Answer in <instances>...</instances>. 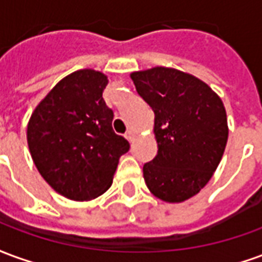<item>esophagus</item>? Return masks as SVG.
Listing matches in <instances>:
<instances>
[{
    "label": "esophagus",
    "mask_w": 262,
    "mask_h": 262,
    "mask_svg": "<svg viewBox=\"0 0 262 262\" xmlns=\"http://www.w3.org/2000/svg\"><path fill=\"white\" fill-rule=\"evenodd\" d=\"M125 137H126V139H127V140H129V142L132 143V142H133V140H135V137H136V135H135V132L129 130V132H126Z\"/></svg>",
    "instance_id": "esophagus-1"
}]
</instances>
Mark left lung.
I'll return each instance as SVG.
<instances>
[{
	"mask_svg": "<svg viewBox=\"0 0 262 262\" xmlns=\"http://www.w3.org/2000/svg\"><path fill=\"white\" fill-rule=\"evenodd\" d=\"M130 78L154 112L159 151L143 167L146 185L164 202H184L208 184L225 153V105L206 82L180 70L153 67Z\"/></svg>",
	"mask_w": 262,
	"mask_h": 262,
	"instance_id": "1",
	"label": "left lung"
}]
</instances>
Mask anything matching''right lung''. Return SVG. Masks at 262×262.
<instances>
[{"label": "right lung", "mask_w": 262, "mask_h": 262, "mask_svg": "<svg viewBox=\"0 0 262 262\" xmlns=\"http://www.w3.org/2000/svg\"><path fill=\"white\" fill-rule=\"evenodd\" d=\"M108 77L91 69L60 80L28 123V146L37 171L71 201H91L112 185L129 142L112 129L114 112L102 92Z\"/></svg>", "instance_id": "obj_1"}]
</instances>
